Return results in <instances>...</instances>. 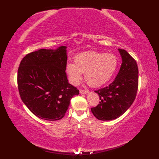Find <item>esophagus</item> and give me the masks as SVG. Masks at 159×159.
I'll return each mask as SVG.
<instances>
[{
	"mask_svg": "<svg viewBox=\"0 0 159 159\" xmlns=\"http://www.w3.org/2000/svg\"><path fill=\"white\" fill-rule=\"evenodd\" d=\"M80 93H83V94H85V93H87L89 92L88 90H85V89H80Z\"/></svg>",
	"mask_w": 159,
	"mask_h": 159,
	"instance_id": "34e87169",
	"label": "esophagus"
}]
</instances>
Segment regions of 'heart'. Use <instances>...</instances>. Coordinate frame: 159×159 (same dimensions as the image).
Returning <instances> with one entry per match:
<instances>
[{
	"mask_svg": "<svg viewBox=\"0 0 159 159\" xmlns=\"http://www.w3.org/2000/svg\"><path fill=\"white\" fill-rule=\"evenodd\" d=\"M74 63L66 65V73L71 84L79 83L84 77L93 87L104 85L112 79L118 66V59L113 53L87 51L79 53L74 58Z\"/></svg>",
	"mask_w": 159,
	"mask_h": 159,
	"instance_id": "1",
	"label": "heart"
}]
</instances>
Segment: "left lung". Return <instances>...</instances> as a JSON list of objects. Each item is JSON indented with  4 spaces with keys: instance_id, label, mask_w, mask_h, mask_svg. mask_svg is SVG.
I'll return each mask as SVG.
<instances>
[{
    "instance_id": "obj_1",
    "label": "left lung",
    "mask_w": 159,
    "mask_h": 159,
    "mask_svg": "<svg viewBox=\"0 0 159 159\" xmlns=\"http://www.w3.org/2000/svg\"><path fill=\"white\" fill-rule=\"evenodd\" d=\"M122 59L119 72L109 86L95 91L100 102L91 109L97 119L112 120L120 117L133 103L138 89V66L126 50L118 49Z\"/></svg>"
}]
</instances>
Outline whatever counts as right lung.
Segmentation results:
<instances>
[{"label":"right lung","instance_id":"right-lung-1","mask_svg":"<svg viewBox=\"0 0 159 159\" xmlns=\"http://www.w3.org/2000/svg\"><path fill=\"white\" fill-rule=\"evenodd\" d=\"M66 46L40 49L26 55L18 70V87L22 102L41 119L63 118L70 101L79 91L68 83Z\"/></svg>","mask_w":159,"mask_h":159}]
</instances>
